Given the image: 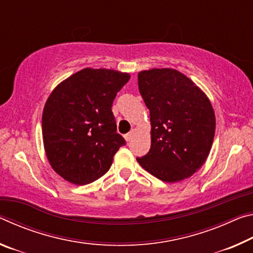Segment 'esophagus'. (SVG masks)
Listing matches in <instances>:
<instances>
[{"label": "esophagus", "mask_w": 253, "mask_h": 253, "mask_svg": "<svg viewBox=\"0 0 253 253\" xmlns=\"http://www.w3.org/2000/svg\"><path fill=\"white\" fill-rule=\"evenodd\" d=\"M134 135H135V129H131L129 132H128V134L125 135L126 142H130V140L132 139V137H134Z\"/></svg>", "instance_id": "obj_1"}]
</instances>
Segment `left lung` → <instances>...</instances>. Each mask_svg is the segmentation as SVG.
Masks as SVG:
<instances>
[{
  "label": "left lung",
  "instance_id": "obj_1",
  "mask_svg": "<svg viewBox=\"0 0 253 253\" xmlns=\"http://www.w3.org/2000/svg\"><path fill=\"white\" fill-rule=\"evenodd\" d=\"M138 88L151 115V149L137 162L168 183L192 176L207 161L215 132L209 97L172 68L139 71Z\"/></svg>",
  "mask_w": 253,
  "mask_h": 253
}]
</instances>
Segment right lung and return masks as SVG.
Instances as JSON below:
<instances>
[{
  "mask_svg": "<svg viewBox=\"0 0 253 253\" xmlns=\"http://www.w3.org/2000/svg\"><path fill=\"white\" fill-rule=\"evenodd\" d=\"M130 79L127 72L84 68L61 81L45 101L42 138L59 176L85 185L108 172L126 142L116 132L111 105Z\"/></svg>",
  "mask_w": 253,
  "mask_h": 253,
  "instance_id": "right-lung-1",
  "label": "right lung"
}]
</instances>
